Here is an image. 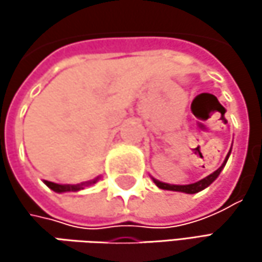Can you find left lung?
I'll list each match as a JSON object with an SVG mask.
<instances>
[{
	"label": "left lung",
	"instance_id": "8db88e82",
	"mask_svg": "<svg viewBox=\"0 0 262 262\" xmlns=\"http://www.w3.org/2000/svg\"><path fill=\"white\" fill-rule=\"evenodd\" d=\"M231 150H232V148H231ZM231 150H229V153H228L226 159L223 161L222 167H220V168H217V170H215L214 173H211L209 176L203 178L202 181H197V182H194V183H188V185H171V183L161 182V181H158V179H155V178H151V179H153V182L156 183V186H158V188H161V189L179 191V192H186V194H195V192H199V191H202V189L208 188L211 183L214 182V181L219 178V174L222 173V170L225 168V165H226V162H228V159H229V156H231Z\"/></svg>",
	"mask_w": 262,
	"mask_h": 262
}]
</instances>
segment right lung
<instances>
[{"mask_svg":"<svg viewBox=\"0 0 262 262\" xmlns=\"http://www.w3.org/2000/svg\"><path fill=\"white\" fill-rule=\"evenodd\" d=\"M100 178H95L94 181H88V182H81L77 183V185H60V183H54V182H48V181H43V183L50 188V189H53L54 192H76V191H80V189H83V188H86V186H91V185H94V183L97 182Z\"/></svg>","mask_w":262,"mask_h":262,"instance_id":"1","label":"right lung"}]
</instances>
